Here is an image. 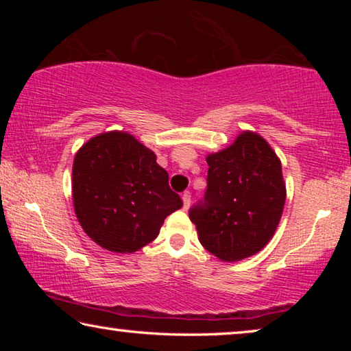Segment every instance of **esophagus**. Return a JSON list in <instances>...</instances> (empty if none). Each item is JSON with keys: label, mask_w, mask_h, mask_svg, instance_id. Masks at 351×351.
I'll list each match as a JSON object with an SVG mask.
<instances>
[{"label": "esophagus", "mask_w": 351, "mask_h": 351, "mask_svg": "<svg viewBox=\"0 0 351 351\" xmlns=\"http://www.w3.org/2000/svg\"><path fill=\"white\" fill-rule=\"evenodd\" d=\"M189 206H190V192H184L182 193V207H184V210H187Z\"/></svg>", "instance_id": "34e87169"}]
</instances>
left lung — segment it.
I'll return each instance as SVG.
<instances>
[{
    "label": "left lung",
    "instance_id": "obj_1",
    "mask_svg": "<svg viewBox=\"0 0 351 351\" xmlns=\"http://www.w3.org/2000/svg\"><path fill=\"white\" fill-rule=\"evenodd\" d=\"M206 161L204 203L189 212L198 240L221 261L252 257L280 223L287 201L280 159L263 136L246 130Z\"/></svg>",
    "mask_w": 351,
    "mask_h": 351
}]
</instances>
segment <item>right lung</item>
I'll return each mask as SVG.
<instances>
[{
    "instance_id": "obj_1",
    "label": "right lung",
    "mask_w": 351,
    "mask_h": 351,
    "mask_svg": "<svg viewBox=\"0 0 351 351\" xmlns=\"http://www.w3.org/2000/svg\"><path fill=\"white\" fill-rule=\"evenodd\" d=\"M73 203L83 232L117 254L153 241L164 219L182 207L154 152L122 130L94 136L75 153Z\"/></svg>"
}]
</instances>
